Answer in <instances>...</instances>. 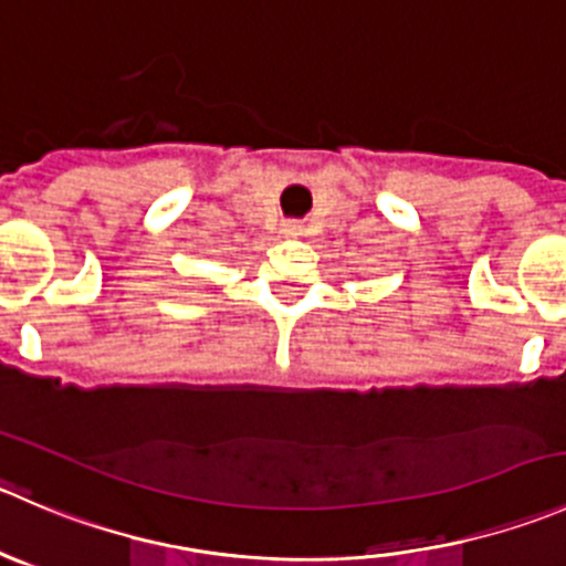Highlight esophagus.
Masks as SVG:
<instances>
[{
    "label": "esophagus",
    "instance_id": "esophagus-1",
    "mask_svg": "<svg viewBox=\"0 0 566 566\" xmlns=\"http://www.w3.org/2000/svg\"><path fill=\"white\" fill-rule=\"evenodd\" d=\"M282 234L284 238H301V234H304V229H301V223L287 221V223H282Z\"/></svg>",
    "mask_w": 566,
    "mask_h": 566
}]
</instances>
